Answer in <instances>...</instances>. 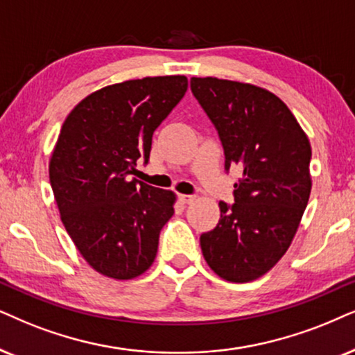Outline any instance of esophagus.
<instances>
[{
  "mask_svg": "<svg viewBox=\"0 0 355 355\" xmlns=\"http://www.w3.org/2000/svg\"><path fill=\"white\" fill-rule=\"evenodd\" d=\"M180 200H182V203L190 205L196 200V195H180Z\"/></svg>",
  "mask_w": 355,
  "mask_h": 355,
  "instance_id": "esophagus-1",
  "label": "esophagus"
}]
</instances>
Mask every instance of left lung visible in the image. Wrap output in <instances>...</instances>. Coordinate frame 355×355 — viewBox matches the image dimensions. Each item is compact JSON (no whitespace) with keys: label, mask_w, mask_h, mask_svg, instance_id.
I'll list each match as a JSON object with an SVG mask.
<instances>
[{"label":"left lung","mask_w":355,"mask_h":355,"mask_svg":"<svg viewBox=\"0 0 355 355\" xmlns=\"http://www.w3.org/2000/svg\"><path fill=\"white\" fill-rule=\"evenodd\" d=\"M216 128L224 167H241L234 205L200 237L216 275L244 284L267 273L290 248L311 193V146L288 106L268 89L214 77L190 80Z\"/></svg>","instance_id":"left-lung-1"}]
</instances>
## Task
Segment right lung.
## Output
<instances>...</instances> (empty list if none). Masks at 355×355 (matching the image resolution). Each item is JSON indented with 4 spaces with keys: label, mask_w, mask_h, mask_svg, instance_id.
Instances as JSON below:
<instances>
[{
    "label": "right lung",
    "mask_w": 355,
    "mask_h": 355,
    "mask_svg": "<svg viewBox=\"0 0 355 355\" xmlns=\"http://www.w3.org/2000/svg\"><path fill=\"white\" fill-rule=\"evenodd\" d=\"M188 88L183 75L110 85L67 116L49 178L62 223L83 259L116 280L142 275L172 218L175 193L132 178L152 134Z\"/></svg>",
    "instance_id": "1"
}]
</instances>
